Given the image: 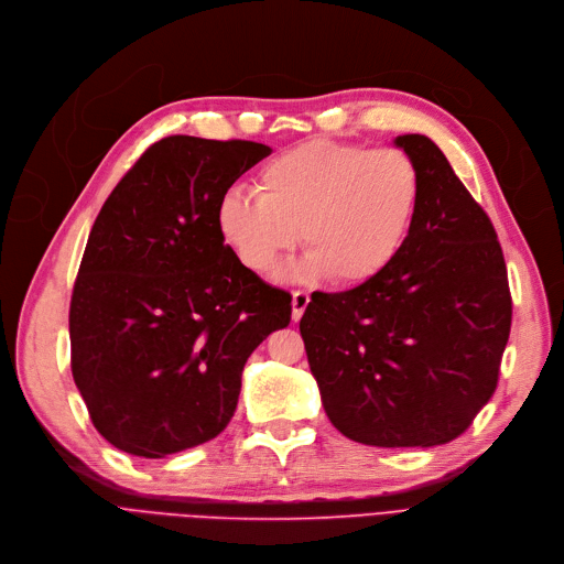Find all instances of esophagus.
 Segmentation results:
<instances>
[{
	"label": "esophagus",
	"instance_id": "34e87169",
	"mask_svg": "<svg viewBox=\"0 0 564 564\" xmlns=\"http://www.w3.org/2000/svg\"><path fill=\"white\" fill-rule=\"evenodd\" d=\"M310 305V293L307 291H293L291 296V318L299 321L303 316V312Z\"/></svg>",
	"mask_w": 564,
	"mask_h": 564
}]
</instances>
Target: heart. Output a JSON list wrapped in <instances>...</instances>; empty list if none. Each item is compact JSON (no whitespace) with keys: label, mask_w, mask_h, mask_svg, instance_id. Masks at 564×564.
<instances>
[{"label":"heart","mask_w":564,"mask_h":564,"mask_svg":"<svg viewBox=\"0 0 564 564\" xmlns=\"http://www.w3.org/2000/svg\"><path fill=\"white\" fill-rule=\"evenodd\" d=\"M257 193L227 191L216 225L234 257L268 273L299 243L310 254L293 278L360 286L383 275L404 250L417 218L422 178L399 149H365L314 140L291 149L257 174Z\"/></svg>","instance_id":"heart-1"}]
</instances>
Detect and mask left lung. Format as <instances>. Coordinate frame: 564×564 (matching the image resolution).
Masks as SVG:
<instances>
[{"label": "left lung", "mask_w": 564, "mask_h": 564, "mask_svg": "<svg viewBox=\"0 0 564 564\" xmlns=\"http://www.w3.org/2000/svg\"><path fill=\"white\" fill-rule=\"evenodd\" d=\"M422 178L417 218L383 275L312 293L301 318L321 404L373 447H434L462 436L491 399L512 326L496 229L443 151L399 135Z\"/></svg>", "instance_id": "1"}]
</instances>
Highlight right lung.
Returning a JSON list of instances; mask_svg holds the SVG:
<instances>
[{"label":"right lung","instance_id":"obj_1","mask_svg":"<svg viewBox=\"0 0 564 564\" xmlns=\"http://www.w3.org/2000/svg\"><path fill=\"white\" fill-rule=\"evenodd\" d=\"M271 147L172 135L107 197L73 286V381L98 434L144 459L216 438L254 348L291 296L248 271L216 225L218 199Z\"/></svg>","mask_w":564,"mask_h":564}]
</instances>
